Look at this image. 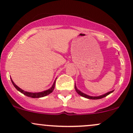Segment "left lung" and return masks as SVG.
Segmentation results:
<instances>
[{
    "instance_id": "left-lung-1",
    "label": "left lung",
    "mask_w": 133,
    "mask_h": 133,
    "mask_svg": "<svg viewBox=\"0 0 133 133\" xmlns=\"http://www.w3.org/2000/svg\"><path fill=\"white\" fill-rule=\"evenodd\" d=\"M74 88H75L76 89V91L77 92V94H79L80 96H82V97H85V98H87V99H101V98H103V97H106L108 95H109V94H111V93H112V92L114 91H109V92L106 93V94H103V95H101V96H88L87 95V94H84V93L82 92L81 91H80L79 90H78L77 89V87L76 86V84H75V86H74Z\"/></svg>"
}]
</instances>
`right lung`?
<instances>
[{
	"label": "right lung",
	"instance_id": "add662e5",
	"mask_svg": "<svg viewBox=\"0 0 133 133\" xmlns=\"http://www.w3.org/2000/svg\"><path fill=\"white\" fill-rule=\"evenodd\" d=\"M11 81H12V84L14 85V86L17 89V91H19V92H21V93H22V94H24V95L28 96V97H32V98H39V97H44V96H46L47 95H49V94H51V93L54 91V88H55V84H56V80H55V81L54 82V84H53V85L52 86L51 88H50V89L46 90V91H42V92H27V91H24V90L21 89V88H19V87L17 86L16 84L13 82V81L12 80V79H11Z\"/></svg>",
	"mask_w": 133,
	"mask_h": 133
}]
</instances>
